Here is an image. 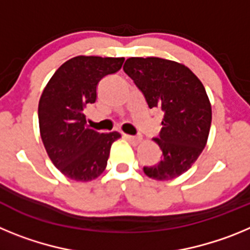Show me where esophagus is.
<instances>
[{
  "label": "esophagus",
  "instance_id": "obj_1",
  "mask_svg": "<svg viewBox=\"0 0 250 250\" xmlns=\"http://www.w3.org/2000/svg\"><path fill=\"white\" fill-rule=\"evenodd\" d=\"M123 136L126 140L131 141V143H134V144H138V143H140L141 141V136H134V135H127V134H123Z\"/></svg>",
  "mask_w": 250,
  "mask_h": 250
}]
</instances>
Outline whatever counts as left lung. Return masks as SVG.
I'll use <instances>...</instances> for the list:
<instances>
[{"label":"left lung","mask_w":250,"mask_h":250,"mask_svg":"<svg viewBox=\"0 0 250 250\" xmlns=\"http://www.w3.org/2000/svg\"><path fill=\"white\" fill-rule=\"evenodd\" d=\"M124 71L150 109L164 112L154 138L163 154L159 163L144 167V173L155 180L182 175L199 158L210 130L211 106L204 86L187 66L159 57H130Z\"/></svg>","instance_id":"1"}]
</instances>
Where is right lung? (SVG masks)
I'll return each mask as SVG.
<instances>
[{
    "instance_id": "right-lung-1",
    "label": "right lung",
    "mask_w": 250,
    "mask_h": 250,
    "mask_svg": "<svg viewBox=\"0 0 250 250\" xmlns=\"http://www.w3.org/2000/svg\"><path fill=\"white\" fill-rule=\"evenodd\" d=\"M124 57L76 56L60 66L39 103L41 139L55 167L76 182L98 178L107 165L118 131L100 134L86 125L83 110L96 101L101 79L118 72Z\"/></svg>"
}]
</instances>
